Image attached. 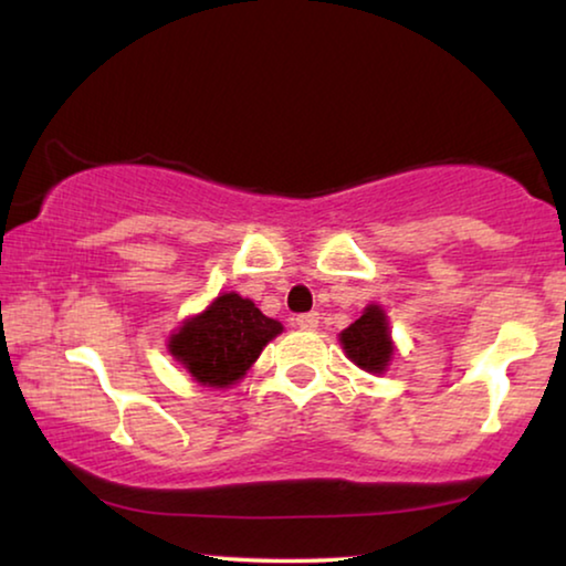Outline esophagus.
Wrapping results in <instances>:
<instances>
[{"label":"esophagus","mask_w":566,"mask_h":566,"mask_svg":"<svg viewBox=\"0 0 566 566\" xmlns=\"http://www.w3.org/2000/svg\"><path fill=\"white\" fill-rule=\"evenodd\" d=\"M293 322H296L298 329H316L318 314H316V311H308V314H298L296 318H293Z\"/></svg>","instance_id":"obj_1"}]
</instances>
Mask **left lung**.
Returning <instances> with one entry per match:
<instances>
[{
    "label": "left lung",
    "mask_w": 566,
    "mask_h": 566,
    "mask_svg": "<svg viewBox=\"0 0 566 566\" xmlns=\"http://www.w3.org/2000/svg\"><path fill=\"white\" fill-rule=\"evenodd\" d=\"M339 344L349 363H355L359 370L370 375L388 373L392 357H396V342L390 337L388 316L378 303L365 306L357 322L339 334Z\"/></svg>",
    "instance_id": "1"
}]
</instances>
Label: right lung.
<instances>
[{"label": "right lung", "instance_id": "add662e5", "mask_svg": "<svg viewBox=\"0 0 566 566\" xmlns=\"http://www.w3.org/2000/svg\"><path fill=\"white\" fill-rule=\"evenodd\" d=\"M281 332V322L229 291L181 322L168 337V352L203 388H229L248 375L265 344Z\"/></svg>", "mask_w": 566, "mask_h": 566}]
</instances>
